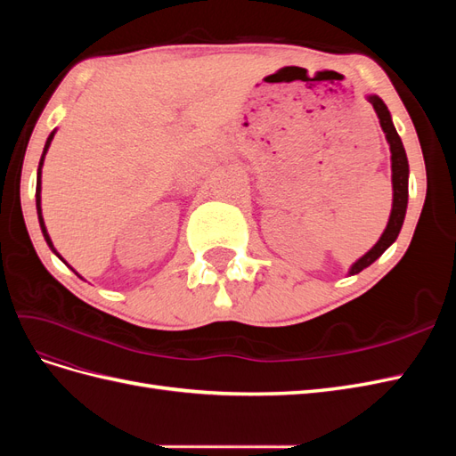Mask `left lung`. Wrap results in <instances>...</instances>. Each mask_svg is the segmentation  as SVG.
<instances>
[{
  "label": "left lung",
  "mask_w": 456,
  "mask_h": 456,
  "mask_svg": "<svg viewBox=\"0 0 456 456\" xmlns=\"http://www.w3.org/2000/svg\"><path fill=\"white\" fill-rule=\"evenodd\" d=\"M367 101L375 108V112L379 116L380 127L386 134V141L390 144V154H392V188H394V200H392V213L388 218V226L382 232L380 240L372 245V249L367 251L360 260H355L352 268H350V275L360 273L363 268L370 266L388 247L397 240L399 230L403 226L405 220V211H407V200H409V161H407V154L402 139L392 123V116L388 112V108L382 102L380 96L377 94H369Z\"/></svg>",
  "instance_id": "obj_1"
}]
</instances>
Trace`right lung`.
<instances>
[{"mask_svg":"<svg viewBox=\"0 0 456 456\" xmlns=\"http://www.w3.org/2000/svg\"><path fill=\"white\" fill-rule=\"evenodd\" d=\"M54 133H57V129H54L51 134H49V139H47V142H45V148H44V154H41V159H39V167H37V184H36V209H37V218H39V226H41V232H44V238H45V241H47V245L51 247V251L57 255L64 265H66V260L54 251V247H53V241H51V238H49V233H47V228H45V223H44V215H41V167H44V159H45V154H47V150H49V146H51V141H53V136H54ZM72 268V266H70ZM74 270V268H72ZM76 272V270H74ZM77 273V272H76ZM79 275V273H77ZM81 278V275H79Z\"/></svg>","mask_w":456,"mask_h":456,"instance_id":"right-lung-1","label":"right lung"}]
</instances>
